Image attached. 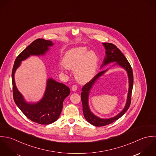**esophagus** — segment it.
<instances>
[{"label":"esophagus","instance_id":"esophagus-1","mask_svg":"<svg viewBox=\"0 0 156 156\" xmlns=\"http://www.w3.org/2000/svg\"><path fill=\"white\" fill-rule=\"evenodd\" d=\"M77 89H78V87L76 85H73L72 87V90L73 92H76L77 90Z\"/></svg>","mask_w":156,"mask_h":156}]
</instances>
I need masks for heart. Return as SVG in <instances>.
<instances>
[{"label": "heart", "instance_id": "1", "mask_svg": "<svg viewBox=\"0 0 156 156\" xmlns=\"http://www.w3.org/2000/svg\"><path fill=\"white\" fill-rule=\"evenodd\" d=\"M63 64L58 67L63 72L66 69L75 70L76 80L80 83L90 81L96 72L98 57L92 51H89L86 48L80 47L69 51L63 58Z\"/></svg>", "mask_w": 156, "mask_h": 156}]
</instances>
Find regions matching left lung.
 Here are the masks:
<instances>
[{
  "label": "left lung",
  "mask_w": 156,
  "mask_h": 156,
  "mask_svg": "<svg viewBox=\"0 0 156 156\" xmlns=\"http://www.w3.org/2000/svg\"><path fill=\"white\" fill-rule=\"evenodd\" d=\"M102 45L104 46L105 49V57L104 59V62L101 65V68H102L104 66L110 63L116 62L114 66L118 65L119 66L125 69L128 78L129 87L126 101L124 109L119 114L114 117L107 119H103L98 117L91 112L89 105V94L90 93V90L92 89L95 83L107 71L108 69L105 70H102L98 73L90 81H89L88 83L84 86V87L82 88V92L81 94L84 116L85 119L87 121V122L96 126H102L110 124L113 122L116 121V120L119 119L122 116L124 115L125 113L128 110L130 105L131 92L133 86V70L129 63L125 58L124 54L115 44L112 43H103Z\"/></svg>",
  "instance_id": "1"
}]
</instances>
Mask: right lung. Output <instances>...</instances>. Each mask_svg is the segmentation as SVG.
<instances>
[{
  "label": "right lung",
  "instance_id": "right-lung-1",
  "mask_svg": "<svg viewBox=\"0 0 156 156\" xmlns=\"http://www.w3.org/2000/svg\"><path fill=\"white\" fill-rule=\"evenodd\" d=\"M53 45L54 43L50 40L43 38L34 40L17 56L12 71L13 98L16 104L28 119L40 124H50L58 119L62 110L63 101L70 94L69 88L51 78H48L45 92L41 99L31 103L27 102L23 96L18 90L14 75L22 61L31 55H44L49 50V47Z\"/></svg>",
  "mask_w": 156,
  "mask_h": 156
}]
</instances>
